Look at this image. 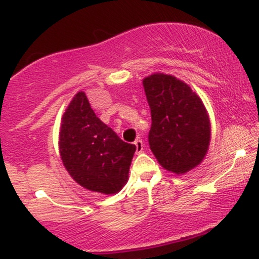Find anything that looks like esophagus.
I'll list each match as a JSON object with an SVG mask.
<instances>
[{
	"instance_id": "obj_1",
	"label": "esophagus",
	"mask_w": 259,
	"mask_h": 259,
	"mask_svg": "<svg viewBox=\"0 0 259 259\" xmlns=\"http://www.w3.org/2000/svg\"><path fill=\"white\" fill-rule=\"evenodd\" d=\"M134 144H135V146H136V152H141V151L144 150V142H142V140L140 138L136 139Z\"/></svg>"
}]
</instances>
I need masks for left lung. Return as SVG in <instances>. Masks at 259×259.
<instances>
[{
	"mask_svg": "<svg viewBox=\"0 0 259 259\" xmlns=\"http://www.w3.org/2000/svg\"><path fill=\"white\" fill-rule=\"evenodd\" d=\"M151 108L148 144L159 164L175 174L198 165L206 156L210 124L200 97L189 85L167 74L144 80Z\"/></svg>",
	"mask_w": 259,
	"mask_h": 259,
	"instance_id": "left-lung-1",
	"label": "left lung"
}]
</instances>
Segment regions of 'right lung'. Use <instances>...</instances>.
I'll list each match as a JSON object with an SVG mask.
<instances>
[{
  "label": "right lung",
  "instance_id": "1",
  "mask_svg": "<svg viewBox=\"0 0 259 259\" xmlns=\"http://www.w3.org/2000/svg\"><path fill=\"white\" fill-rule=\"evenodd\" d=\"M135 150L95 114L85 92L75 95L62 118L59 152L76 183L90 191L117 194L127 181Z\"/></svg>",
  "mask_w": 259,
  "mask_h": 259
}]
</instances>
